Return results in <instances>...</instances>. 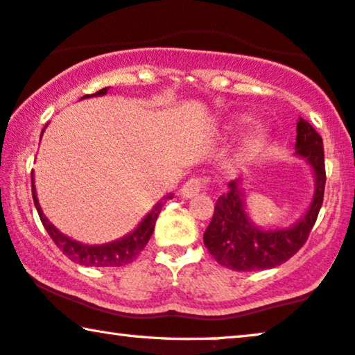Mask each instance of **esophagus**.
<instances>
[{
	"label": "esophagus",
	"mask_w": 355,
	"mask_h": 355,
	"mask_svg": "<svg viewBox=\"0 0 355 355\" xmlns=\"http://www.w3.org/2000/svg\"><path fill=\"white\" fill-rule=\"evenodd\" d=\"M206 185H208V179L206 178H198V176L190 178L189 181L182 185L181 195L184 196V198H192V196L198 195L200 192L206 190Z\"/></svg>",
	"instance_id": "esophagus-1"
}]
</instances>
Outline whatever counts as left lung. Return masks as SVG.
Returning a JSON list of instances; mask_svg holds the SVG:
<instances>
[{"instance_id": "1", "label": "left lung", "mask_w": 355, "mask_h": 355, "mask_svg": "<svg viewBox=\"0 0 355 355\" xmlns=\"http://www.w3.org/2000/svg\"><path fill=\"white\" fill-rule=\"evenodd\" d=\"M295 149L297 155L306 159L315 176V192L306 214L286 230H261L246 214L239 181H232L227 192L217 198L214 216L203 234L205 246L217 263L234 271L275 268L293 257L306 243L322 206L327 176L322 138L302 117L297 123Z\"/></svg>"}]
</instances>
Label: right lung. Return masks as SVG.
Here are the masks:
<instances>
[{
    "instance_id": "add662e5",
    "label": "right lung",
    "mask_w": 355,
    "mask_h": 355,
    "mask_svg": "<svg viewBox=\"0 0 355 355\" xmlns=\"http://www.w3.org/2000/svg\"><path fill=\"white\" fill-rule=\"evenodd\" d=\"M106 92H107V87L106 89L98 90L96 94L84 95L83 98L106 95ZM31 193H33V201H35V206L37 209V214H40V219L47 230L49 236L52 238V241L57 244V248L62 250L69 260H73L76 263L84 265V266H123V265L132 263V261L141 254V250L146 248V244L149 243L152 233H154L155 220L162 211V203L163 201L173 198V193L166 195L165 198H163L160 203H157L154 206V209L146 216V219L139 223L138 228L130 234H127V236H123L122 239H117V241H112L107 244H101V246H89V244L78 243L74 241V239L64 236L63 233H60L57 228L47 220V217L44 216V212H42L40 203H37L35 181H33V178H31Z\"/></svg>"
}]
</instances>
